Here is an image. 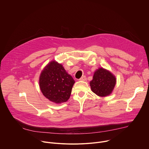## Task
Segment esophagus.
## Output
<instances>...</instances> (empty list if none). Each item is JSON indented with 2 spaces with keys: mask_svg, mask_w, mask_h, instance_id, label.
Masks as SVG:
<instances>
[{
  "mask_svg": "<svg viewBox=\"0 0 149 149\" xmlns=\"http://www.w3.org/2000/svg\"><path fill=\"white\" fill-rule=\"evenodd\" d=\"M86 80V76H83L79 80H81V81H84Z\"/></svg>",
  "mask_w": 149,
  "mask_h": 149,
  "instance_id": "esophagus-1",
  "label": "esophagus"
}]
</instances>
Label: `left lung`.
<instances>
[{"label": "left lung", "mask_w": 149, "mask_h": 149, "mask_svg": "<svg viewBox=\"0 0 149 149\" xmlns=\"http://www.w3.org/2000/svg\"><path fill=\"white\" fill-rule=\"evenodd\" d=\"M116 82L115 77L110 72L99 68L95 72L90 86L93 93L100 97H105L111 94Z\"/></svg>", "instance_id": "obj_1"}]
</instances>
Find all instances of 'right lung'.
Wrapping results in <instances>:
<instances>
[{
    "instance_id": "add662e5",
    "label": "right lung",
    "mask_w": 149,
    "mask_h": 149,
    "mask_svg": "<svg viewBox=\"0 0 149 149\" xmlns=\"http://www.w3.org/2000/svg\"><path fill=\"white\" fill-rule=\"evenodd\" d=\"M74 83L61 64L52 61L42 71L39 79L40 90L50 101L56 103L67 101Z\"/></svg>"
}]
</instances>
